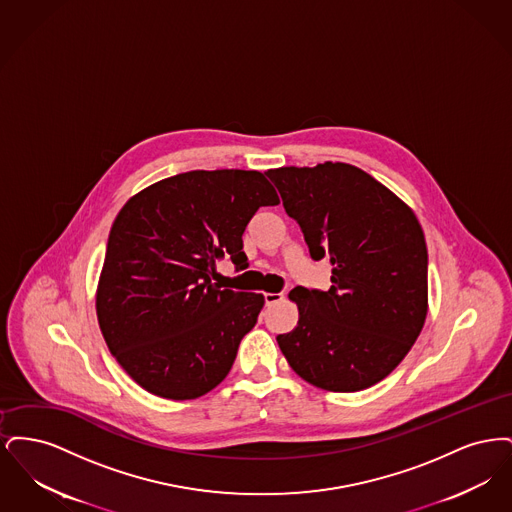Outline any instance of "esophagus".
Listing matches in <instances>:
<instances>
[{"mask_svg": "<svg viewBox=\"0 0 512 512\" xmlns=\"http://www.w3.org/2000/svg\"><path fill=\"white\" fill-rule=\"evenodd\" d=\"M282 299H284L282 293H265V303H267V305H274V303H278V301H282Z\"/></svg>", "mask_w": 512, "mask_h": 512, "instance_id": "obj_1", "label": "esophagus"}]
</instances>
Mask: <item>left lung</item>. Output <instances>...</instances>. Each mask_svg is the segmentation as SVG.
I'll use <instances>...</instances> for the list:
<instances>
[{
    "instance_id": "8db88e82",
    "label": "left lung",
    "mask_w": 512,
    "mask_h": 512,
    "mask_svg": "<svg viewBox=\"0 0 512 512\" xmlns=\"http://www.w3.org/2000/svg\"><path fill=\"white\" fill-rule=\"evenodd\" d=\"M311 257H330L328 292L293 288L299 320L276 341L305 382L361 391L411 351L428 313V249L413 209L365 171L326 161L267 172Z\"/></svg>"
}]
</instances>
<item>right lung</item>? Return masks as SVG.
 <instances>
[{
	"label": "right lung",
	"mask_w": 512,
	"mask_h": 512,
	"mask_svg": "<svg viewBox=\"0 0 512 512\" xmlns=\"http://www.w3.org/2000/svg\"><path fill=\"white\" fill-rule=\"evenodd\" d=\"M280 199L257 171H190L132 195L111 226L96 313L105 343L144 390L174 401L217 388L255 326L263 293L220 288L224 257L245 267L242 234Z\"/></svg>",
	"instance_id": "right-lung-1"
}]
</instances>
